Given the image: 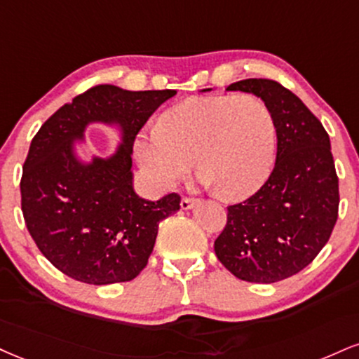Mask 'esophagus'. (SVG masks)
Listing matches in <instances>:
<instances>
[{
  "label": "esophagus",
  "mask_w": 359,
  "mask_h": 359,
  "mask_svg": "<svg viewBox=\"0 0 359 359\" xmlns=\"http://www.w3.org/2000/svg\"><path fill=\"white\" fill-rule=\"evenodd\" d=\"M196 204H197V198H194V197H182V201H180V207H182L184 210L192 209Z\"/></svg>",
  "instance_id": "esophagus-1"
}]
</instances>
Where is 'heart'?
Returning <instances> with one entry per match:
<instances>
[{
	"mask_svg": "<svg viewBox=\"0 0 359 359\" xmlns=\"http://www.w3.org/2000/svg\"><path fill=\"white\" fill-rule=\"evenodd\" d=\"M276 127L266 103L249 93L191 97L163 111L158 125L133 140V155L157 191L191 172L215 196L241 198L266 180L274 161Z\"/></svg>",
	"mask_w": 359,
	"mask_h": 359,
	"instance_id": "b5f03b06",
	"label": "heart"
}]
</instances>
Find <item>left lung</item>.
Returning <instances> with one entry per match:
<instances>
[{
	"instance_id": "8db88e82",
	"label": "left lung",
	"mask_w": 359,
	"mask_h": 359,
	"mask_svg": "<svg viewBox=\"0 0 359 359\" xmlns=\"http://www.w3.org/2000/svg\"><path fill=\"white\" fill-rule=\"evenodd\" d=\"M231 92L261 98L273 115L278 154L269 179L244 202L227 207L215 256L236 278L271 284L313 262L338 221L339 187L330 135L291 90L248 79Z\"/></svg>"
}]
</instances>
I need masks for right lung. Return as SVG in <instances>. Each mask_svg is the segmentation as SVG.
<instances>
[{
  "label": "right lung",
  "instance_id": "right-lung-1",
  "mask_svg": "<svg viewBox=\"0 0 359 359\" xmlns=\"http://www.w3.org/2000/svg\"><path fill=\"white\" fill-rule=\"evenodd\" d=\"M175 93L97 85L65 103L33 137L20 182L21 210L34 244L63 274L102 286L132 280L147 266L158 222L180 209V196L152 202L133 192V140ZM92 121L120 124L124 142L111 158L85 164L72 144Z\"/></svg>",
  "mask_w": 359,
  "mask_h": 359
}]
</instances>
